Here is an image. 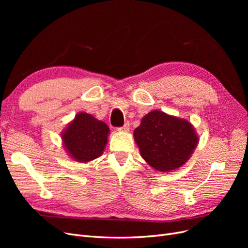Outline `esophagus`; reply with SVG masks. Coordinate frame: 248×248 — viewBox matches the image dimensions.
Masks as SVG:
<instances>
[{
    "instance_id": "34e87169",
    "label": "esophagus",
    "mask_w": 248,
    "mask_h": 248,
    "mask_svg": "<svg viewBox=\"0 0 248 248\" xmlns=\"http://www.w3.org/2000/svg\"><path fill=\"white\" fill-rule=\"evenodd\" d=\"M129 129H130V124L127 122V123H125L124 124V126L123 127H121V128H119V131H122V132H127V131H129Z\"/></svg>"
}]
</instances>
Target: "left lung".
<instances>
[{"instance_id": "obj_1", "label": "left lung", "mask_w": 248, "mask_h": 248, "mask_svg": "<svg viewBox=\"0 0 248 248\" xmlns=\"http://www.w3.org/2000/svg\"><path fill=\"white\" fill-rule=\"evenodd\" d=\"M140 156L158 171H171L188 161L199 144L193 125L186 119L152 110L133 131Z\"/></svg>"}]
</instances>
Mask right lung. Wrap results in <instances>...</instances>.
Here are the masks:
<instances>
[{
  "label": "right lung",
  "mask_w": 248,
  "mask_h": 248,
  "mask_svg": "<svg viewBox=\"0 0 248 248\" xmlns=\"http://www.w3.org/2000/svg\"><path fill=\"white\" fill-rule=\"evenodd\" d=\"M108 126L88 112L79 111L61 133L64 149L77 162H89L102 155Z\"/></svg>",
  "instance_id": "1"
}]
</instances>
